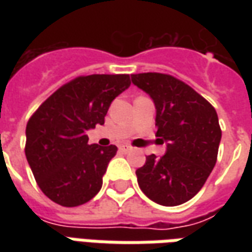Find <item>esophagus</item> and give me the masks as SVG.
<instances>
[{
	"label": "esophagus",
	"mask_w": 252,
	"mask_h": 252,
	"mask_svg": "<svg viewBox=\"0 0 252 252\" xmlns=\"http://www.w3.org/2000/svg\"><path fill=\"white\" fill-rule=\"evenodd\" d=\"M119 150H120V151L123 154H126V153H129V151H131L132 147H129V146H126V144H123V146H120V147H119Z\"/></svg>",
	"instance_id": "obj_1"
}]
</instances>
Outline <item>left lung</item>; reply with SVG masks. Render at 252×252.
Here are the masks:
<instances>
[{
	"mask_svg": "<svg viewBox=\"0 0 252 252\" xmlns=\"http://www.w3.org/2000/svg\"><path fill=\"white\" fill-rule=\"evenodd\" d=\"M132 83L151 97L157 109V136L166 153L148 155L136 170L139 186L163 206L193 198L216 164L221 129L215 108L180 79L159 72L132 74Z\"/></svg>",
	"mask_w": 252,
	"mask_h": 252,
	"instance_id": "8db88e82",
	"label": "left lung"
}]
</instances>
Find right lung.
I'll use <instances>...</instances> for the list:
<instances>
[{
    "instance_id": "add662e5",
    "label": "right lung",
    "mask_w": 252,
    "mask_h": 252,
    "mask_svg": "<svg viewBox=\"0 0 252 252\" xmlns=\"http://www.w3.org/2000/svg\"><path fill=\"white\" fill-rule=\"evenodd\" d=\"M126 74H93L63 85L39 106L25 129V157L44 194L62 206L88 202L102 186L116 146L88 144L112 101L129 88Z\"/></svg>"
}]
</instances>
